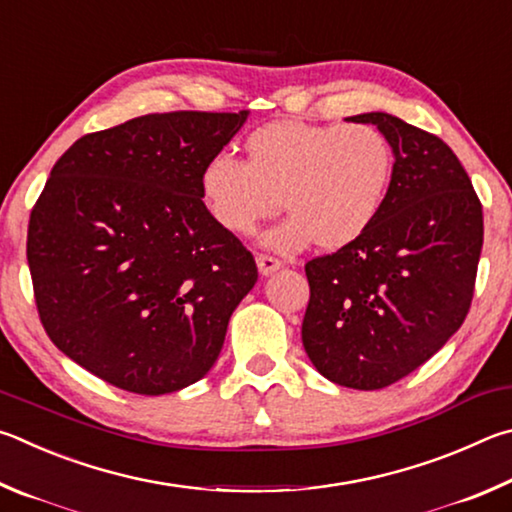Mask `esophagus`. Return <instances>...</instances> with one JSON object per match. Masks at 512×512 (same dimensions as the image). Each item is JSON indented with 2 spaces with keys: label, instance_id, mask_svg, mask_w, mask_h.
<instances>
[{
  "label": "esophagus",
  "instance_id": "esophagus-1",
  "mask_svg": "<svg viewBox=\"0 0 512 512\" xmlns=\"http://www.w3.org/2000/svg\"><path fill=\"white\" fill-rule=\"evenodd\" d=\"M256 263H258V272H261L263 276H267V274H272V272H276V270H281V261L279 258H274V256H270V254H258L256 256Z\"/></svg>",
  "mask_w": 512,
  "mask_h": 512
}]
</instances>
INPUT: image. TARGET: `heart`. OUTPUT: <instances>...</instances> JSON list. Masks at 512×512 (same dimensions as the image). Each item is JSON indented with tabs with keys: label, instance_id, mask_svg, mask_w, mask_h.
Masks as SVG:
<instances>
[{
	"label": "heart",
	"instance_id": "heart-1",
	"mask_svg": "<svg viewBox=\"0 0 512 512\" xmlns=\"http://www.w3.org/2000/svg\"><path fill=\"white\" fill-rule=\"evenodd\" d=\"M393 146L369 123L274 121L249 132L245 161L215 155L200 175L211 218L233 236H251L279 209L290 215L265 245L290 254L315 245L335 251L360 240L387 200Z\"/></svg>",
	"mask_w": 512,
	"mask_h": 512
}]
</instances>
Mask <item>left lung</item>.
Instances as JSON below:
<instances>
[{
    "label": "left lung",
    "mask_w": 512,
    "mask_h": 512,
    "mask_svg": "<svg viewBox=\"0 0 512 512\" xmlns=\"http://www.w3.org/2000/svg\"><path fill=\"white\" fill-rule=\"evenodd\" d=\"M348 121L387 134L396 164L378 220L353 245L306 263L303 348L342 387L375 391L425 364L468 315L483 211L459 157L398 116Z\"/></svg>",
    "instance_id": "obj_1"
}]
</instances>
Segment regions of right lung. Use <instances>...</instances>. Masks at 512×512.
<instances>
[{"instance_id":"right-lung-1","label":"right lung","mask_w":512,"mask_h":512,"mask_svg":"<svg viewBox=\"0 0 512 512\" xmlns=\"http://www.w3.org/2000/svg\"><path fill=\"white\" fill-rule=\"evenodd\" d=\"M247 110L164 112L80 137L35 202L26 258L44 330L96 378L161 396L204 378L258 279L200 175Z\"/></svg>"}]
</instances>
